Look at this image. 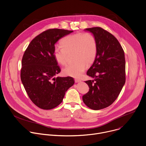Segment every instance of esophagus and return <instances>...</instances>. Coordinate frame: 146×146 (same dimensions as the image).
<instances>
[{"label":"esophagus","instance_id":"obj_1","mask_svg":"<svg viewBox=\"0 0 146 146\" xmlns=\"http://www.w3.org/2000/svg\"><path fill=\"white\" fill-rule=\"evenodd\" d=\"M81 82V80L80 79H75V83H78V82Z\"/></svg>","mask_w":146,"mask_h":146}]
</instances>
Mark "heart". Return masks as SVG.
Listing matches in <instances>:
<instances>
[{
	"mask_svg": "<svg viewBox=\"0 0 146 146\" xmlns=\"http://www.w3.org/2000/svg\"><path fill=\"white\" fill-rule=\"evenodd\" d=\"M62 47H55L54 56L61 65L66 64L68 55L73 53L74 62L63 69V74L74 78L80 77L87 66L91 64L97 54V43L94 36L89 33H79L70 35L61 41Z\"/></svg>",
	"mask_w": 146,
	"mask_h": 146,
	"instance_id": "obj_1",
	"label": "heart"
}]
</instances>
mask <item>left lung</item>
<instances>
[{
    "instance_id": "left-lung-1",
    "label": "left lung",
    "mask_w": 146,
    "mask_h": 146,
    "mask_svg": "<svg viewBox=\"0 0 146 146\" xmlns=\"http://www.w3.org/2000/svg\"><path fill=\"white\" fill-rule=\"evenodd\" d=\"M93 34L97 43V54L87 72L93 78L85 82L89 91L82 97L90 108L99 110L112 104L125 82L124 51L116 38L100 27L86 29Z\"/></svg>"
}]
</instances>
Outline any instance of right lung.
Listing matches in <instances>:
<instances>
[{
	"label": "right lung",
	"mask_w": 146,
	"mask_h": 146,
	"mask_svg": "<svg viewBox=\"0 0 146 146\" xmlns=\"http://www.w3.org/2000/svg\"><path fill=\"white\" fill-rule=\"evenodd\" d=\"M72 32L47 30L36 36L24 53L21 80L31 101L42 109L51 110L59 105L67 90L74 84L72 77H54L60 72L54 56L55 44Z\"/></svg>",
	"instance_id": "1"
}]
</instances>
